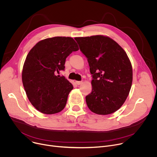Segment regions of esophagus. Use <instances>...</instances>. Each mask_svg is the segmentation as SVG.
<instances>
[{"instance_id":"34e87169","label":"esophagus","mask_w":157,"mask_h":157,"mask_svg":"<svg viewBox=\"0 0 157 157\" xmlns=\"http://www.w3.org/2000/svg\"><path fill=\"white\" fill-rule=\"evenodd\" d=\"M82 81H76V84L78 85H80L81 84H82Z\"/></svg>"}]
</instances>
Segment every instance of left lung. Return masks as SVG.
I'll list each match as a JSON object with an SVG mask.
<instances>
[{"mask_svg":"<svg viewBox=\"0 0 157 157\" xmlns=\"http://www.w3.org/2000/svg\"><path fill=\"white\" fill-rule=\"evenodd\" d=\"M86 56L92 75V91L86 96L88 108L99 115L117 111L125 102L132 83L130 61L124 50L109 36L75 38Z\"/></svg>","mask_w":157,"mask_h":157,"instance_id":"8db88e82","label":"left lung"}]
</instances>
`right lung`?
I'll return each instance as SVG.
<instances>
[{"label":"right lung","mask_w":157,"mask_h":157,"mask_svg":"<svg viewBox=\"0 0 157 157\" xmlns=\"http://www.w3.org/2000/svg\"><path fill=\"white\" fill-rule=\"evenodd\" d=\"M78 50L73 38L55 36L40 41L28 53L22 82L29 100L41 113L54 114L64 108L73 86L56 73L64 70L66 58Z\"/></svg>","instance_id":"add662e5"}]
</instances>
